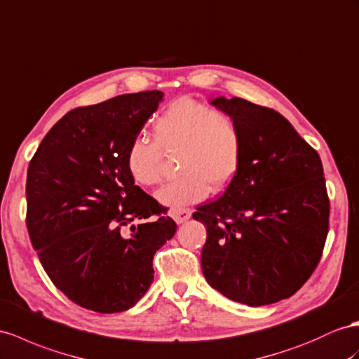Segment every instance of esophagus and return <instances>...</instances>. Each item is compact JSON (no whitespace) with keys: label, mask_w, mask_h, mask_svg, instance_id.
<instances>
[{"label":"esophagus","mask_w":359,"mask_h":359,"mask_svg":"<svg viewBox=\"0 0 359 359\" xmlns=\"http://www.w3.org/2000/svg\"><path fill=\"white\" fill-rule=\"evenodd\" d=\"M191 215H192V209H189V208H174L171 210V217L176 219L177 224L185 223L187 219H189Z\"/></svg>","instance_id":"34e87169"}]
</instances>
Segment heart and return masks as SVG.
Returning a JSON list of instances; mask_svg holds the SVG:
<instances>
[{
    "mask_svg": "<svg viewBox=\"0 0 359 359\" xmlns=\"http://www.w3.org/2000/svg\"><path fill=\"white\" fill-rule=\"evenodd\" d=\"M153 140L136 136L126 151L130 177L142 187L162 180L165 154L177 153L182 171L158 191L161 203L180 208L223 191L241 168L244 142L236 119L194 98H179L153 123Z\"/></svg>",
    "mask_w": 359,
    "mask_h": 359,
    "instance_id": "1",
    "label": "heart"
}]
</instances>
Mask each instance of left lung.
Wrapping results in <instances>:
<instances>
[{
	"label": "left lung",
	"instance_id": "8db88e82",
	"mask_svg": "<svg viewBox=\"0 0 359 359\" xmlns=\"http://www.w3.org/2000/svg\"><path fill=\"white\" fill-rule=\"evenodd\" d=\"M243 132L241 168L224 194L192 214L206 227L201 270L210 287L249 306L291 297L314 273L329 232L318 153L276 110L212 100Z\"/></svg>",
	"mask_w": 359,
	"mask_h": 359
}]
</instances>
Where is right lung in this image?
I'll return each instance as SVG.
<instances>
[{"label":"right lung","instance_id":"add662e5","mask_svg":"<svg viewBox=\"0 0 359 359\" xmlns=\"http://www.w3.org/2000/svg\"><path fill=\"white\" fill-rule=\"evenodd\" d=\"M162 97L145 90L72 109L29 163L32 245L51 282L81 308L101 314L132 308L153 282L156 250L177 231L126 165L128 144Z\"/></svg>","mask_w":359,"mask_h":359}]
</instances>
